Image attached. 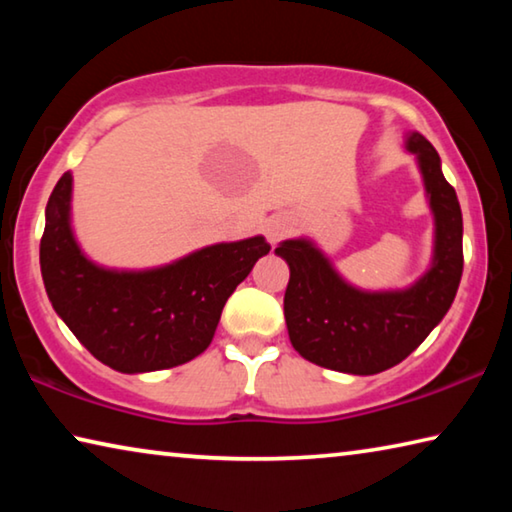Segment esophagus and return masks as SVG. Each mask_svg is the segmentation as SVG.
Returning <instances> with one entry per match:
<instances>
[{
	"label": "esophagus",
	"instance_id": "obj_1",
	"mask_svg": "<svg viewBox=\"0 0 512 512\" xmlns=\"http://www.w3.org/2000/svg\"><path fill=\"white\" fill-rule=\"evenodd\" d=\"M287 232H289V221L284 219V216H273V219H268L264 223V235L271 244H277V241L287 235Z\"/></svg>",
	"mask_w": 512,
	"mask_h": 512
}]
</instances>
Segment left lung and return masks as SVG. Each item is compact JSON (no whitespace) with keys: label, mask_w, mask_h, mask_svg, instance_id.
Returning <instances> with one entry per match:
<instances>
[{"label":"left lung","mask_w":512,"mask_h":512,"mask_svg":"<svg viewBox=\"0 0 512 512\" xmlns=\"http://www.w3.org/2000/svg\"><path fill=\"white\" fill-rule=\"evenodd\" d=\"M433 214L431 264L404 289L366 291L336 271L307 237L287 239L275 255L289 264L284 318L300 357L348 375H377L404 361L452 307L463 275V214L440 155L420 133L404 135Z\"/></svg>","instance_id":"obj_1"}]
</instances>
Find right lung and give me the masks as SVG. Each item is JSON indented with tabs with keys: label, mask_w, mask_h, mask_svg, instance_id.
Segmentation results:
<instances>
[{
	"label": "right lung",
	"mask_w": 512,
	"mask_h": 512,
	"mask_svg": "<svg viewBox=\"0 0 512 512\" xmlns=\"http://www.w3.org/2000/svg\"><path fill=\"white\" fill-rule=\"evenodd\" d=\"M72 173L49 196L40 271L56 314L92 357L137 375L192 361L212 343L223 305L271 246L262 235L198 248L176 262L126 271L83 253L72 228Z\"/></svg>",
	"instance_id": "right-lung-1"
}]
</instances>
